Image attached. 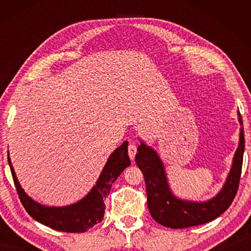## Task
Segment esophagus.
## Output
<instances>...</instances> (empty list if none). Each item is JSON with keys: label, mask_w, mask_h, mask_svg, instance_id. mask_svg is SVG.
Instances as JSON below:
<instances>
[{"label": "esophagus", "mask_w": 251, "mask_h": 251, "mask_svg": "<svg viewBox=\"0 0 251 251\" xmlns=\"http://www.w3.org/2000/svg\"><path fill=\"white\" fill-rule=\"evenodd\" d=\"M136 152H137V148H136V145H135L134 143H129V145H128V155L130 157V159H134Z\"/></svg>", "instance_id": "1"}]
</instances>
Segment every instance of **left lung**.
<instances>
[{
  "label": "left lung",
  "mask_w": 251,
  "mask_h": 251,
  "mask_svg": "<svg viewBox=\"0 0 251 251\" xmlns=\"http://www.w3.org/2000/svg\"><path fill=\"white\" fill-rule=\"evenodd\" d=\"M240 124L243 118L238 112ZM245 151L244 127L240 128L239 146L233 157L231 171L227 177L226 184L215 198L205 202L185 201L172 194L167 184L165 169L155 151L143 142L137 148L135 161L141 169L146 184L148 209L157 223L169 228H186L198 226L219 217L228 209L235 198L241 175Z\"/></svg>",
  "instance_id": "8db88e82"
}]
</instances>
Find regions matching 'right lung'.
Returning <instances> with one entry per match:
<instances>
[{
  "label": "right lung",
  "mask_w": 251,
  "mask_h": 251,
  "mask_svg": "<svg viewBox=\"0 0 251 251\" xmlns=\"http://www.w3.org/2000/svg\"><path fill=\"white\" fill-rule=\"evenodd\" d=\"M127 147L128 143L124 142L109 156L96 185L86 197L66 207H46L29 198L16 178L10 156L7 160L20 201L33 219L58 231L85 232L104 218V201L108 197L113 182L130 165Z\"/></svg>",
  "instance_id": "1"
}]
</instances>
